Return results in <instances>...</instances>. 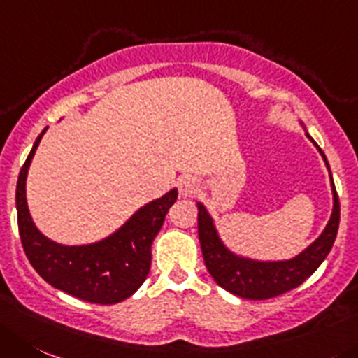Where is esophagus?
Returning a JSON list of instances; mask_svg holds the SVG:
<instances>
[{
	"mask_svg": "<svg viewBox=\"0 0 358 358\" xmlns=\"http://www.w3.org/2000/svg\"><path fill=\"white\" fill-rule=\"evenodd\" d=\"M178 190L182 198H194L199 190H201V187H199V182L196 178H192V176H185V178L180 180Z\"/></svg>",
	"mask_w": 358,
	"mask_h": 358,
	"instance_id": "1",
	"label": "esophagus"
}]
</instances>
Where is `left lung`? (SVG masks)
I'll use <instances>...</instances> for the list:
<instances>
[{"label": "left lung", "instance_id": "left-lung-1", "mask_svg": "<svg viewBox=\"0 0 358 358\" xmlns=\"http://www.w3.org/2000/svg\"><path fill=\"white\" fill-rule=\"evenodd\" d=\"M300 125L306 130V125L302 122ZM306 136L313 141L309 134L306 132ZM315 146L325 160V166L330 173L325 153L316 143ZM330 187H332L334 201L332 213H330V219L322 235L315 242L309 243L302 252H299L295 258L275 259V262L273 259L263 262V259L247 258V256L233 252L219 236L215 222L206 206L198 201L199 243H201L205 265L213 280L226 292L249 300L273 299V296L282 295V293L302 285L329 256L334 240H336L337 228H339V198H337L336 187L332 182V173H330Z\"/></svg>", "mask_w": 358, "mask_h": 358}]
</instances>
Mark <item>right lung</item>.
Listing matches in <instances>:
<instances>
[{
    "instance_id": "right-lung-1",
    "label": "right lung",
    "mask_w": 358,
    "mask_h": 358,
    "mask_svg": "<svg viewBox=\"0 0 358 358\" xmlns=\"http://www.w3.org/2000/svg\"><path fill=\"white\" fill-rule=\"evenodd\" d=\"M48 127L40 132L21 168L15 189L17 224L29 263L45 282L76 299L92 303H118L138 292L152 265V243L178 190L146 203L102 240L83 245H63L48 238L31 219L26 199V178L33 155Z\"/></svg>"
}]
</instances>
